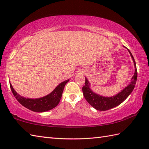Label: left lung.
<instances>
[{"mask_svg": "<svg viewBox=\"0 0 149 149\" xmlns=\"http://www.w3.org/2000/svg\"><path fill=\"white\" fill-rule=\"evenodd\" d=\"M128 50L129 52L131 57L133 60L134 65V74L131 79V81L129 84H128L127 86L125 87L121 92H119L118 94L114 96H112V97H104V96L95 94L90 89V83L85 77V83H84L85 84L82 88L84 97L86 99L87 102L95 109L100 110V111H104V110H108L113 107H117L119 104L123 103L133 91L137 81L138 72H137L136 62L133 57V55L129 49H128Z\"/></svg>", "mask_w": 149, "mask_h": 149, "instance_id": "8db88e82", "label": "left lung"}]
</instances>
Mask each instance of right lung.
<instances>
[{
    "label": "right lung",
    "instance_id": "obj_1",
    "mask_svg": "<svg viewBox=\"0 0 149 149\" xmlns=\"http://www.w3.org/2000/svg\"><path fill=\"white\" fill-rule=\"evenodd\" d=\"M68 81L69 79L63 81L58 84V86L50 94L37 99H30L22 97L17 94L11 83H10V85L13 95L22 106L33 112H43L53 109L57 106L62 96L64 88Z\"/></svg>",
    "mask_w": 149,
    "mask_h": 149
}]
</instances>
